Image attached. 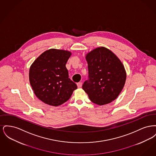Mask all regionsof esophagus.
<instances>
[{
  "instance_id": "1",
  "label": "esophagus",
  "mask_w": 156,
  "mask_h": 156,
  "mask_svg": "<svg viewBox=\"0 0 156 156\" xmlns=\"http://www.w3.org/2000/svg\"><path fill=\"white\" fill-rule=\"evenodd\" d=\"M82 82H78V83H77V87H78V88H81L82 87Z\"/></svg>"
}]
</instances>
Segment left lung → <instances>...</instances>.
Here are the masks:
<instances>
[{"mask_svg": "<svg viewBox=\"0 0 156 156\" xmlns=\"http://www.w3.org/2000/svg\"><path fill=\"white\" fill-rule=\"evenodd\" d=\"M88 80L82 89L94 104H109L119 96L126 79L125 67L118 57L109 49L98 47L86 55Z\"/></svg>", "mask_w": 156, "mask_h": 156, "instance_id": "left-lung-1", "label": "left lung"}]
</instances>
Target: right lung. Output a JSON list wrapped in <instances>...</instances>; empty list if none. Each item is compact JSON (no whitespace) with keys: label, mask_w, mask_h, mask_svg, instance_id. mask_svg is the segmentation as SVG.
I'll return each mask as SVG.
<instances>
[{"label":"right lung","mask_w":156,"mask_h":156,"mask_svg":"<svg viewBox=\"0 0 156 156\" xmlns=\"http://www.w3.org/2000/svg\"><path fill=\"white\" fill-rule=\"evenodd\" d=\"M71 53L50 49L42 53L30 67L29 81L36 96L42 102L57 106L65 103L77 88L68 77L66 65Z\"/></svg>","instance_id":"1"}]
</instances>
